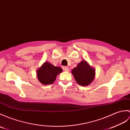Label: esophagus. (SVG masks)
I'll list each match as a JSON object with an SVG mask.
<instances>
[{"instance_id": "obj_1", "label": "esophagus", "mask_w": 130, "mask_h": 130, "mask_svg": "<svg viewBox=\"0 0 130 130\" xmlns=\"http://www.w3.org/2000/svg\"><path fill=\"white\" fill-rule=\"evenodd\" d=\"M63 69H64V70L65 71H69V68H67V67H64L63 68Z\"/></svg>"}]
</instances>
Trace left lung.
<instances>
[{
  "instance_id": "obj_1",
  "label": "left lung",
  "mask_w": 130,
  "mask_h": 130,
  "mask_svg": "<svg viewBox=\"0 0 130 130\" xmlns=\"http://www.w3.org/2000/svg\"><path fill=\"white\" fill-rule=\"evenodd\" d=\"M77 84L80 85L88 86L92 83L95 76V70L85 60L81 61L71 71Z\"/></svg>"
}]
</instances>
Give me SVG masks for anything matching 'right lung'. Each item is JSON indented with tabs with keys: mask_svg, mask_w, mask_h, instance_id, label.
<instances>
[{
	"mask_svg": "<svg viewBox=\"0 0 130 130\" xmlns=\"http://www.w3.org/2000/svg\"><path fill=\"white\" fill-rule=\"evenodd\" d=\"M62 71L61 68L54 66L50 63L45 62L37 70V77L39 81L44 85L52 84L57 75Z\"/></svg>",
	"mask_w": 130,
	"mask_h": 130,
	"instance_id": "right-lung-1",
	"label": "right lung"
}]
</instances>
